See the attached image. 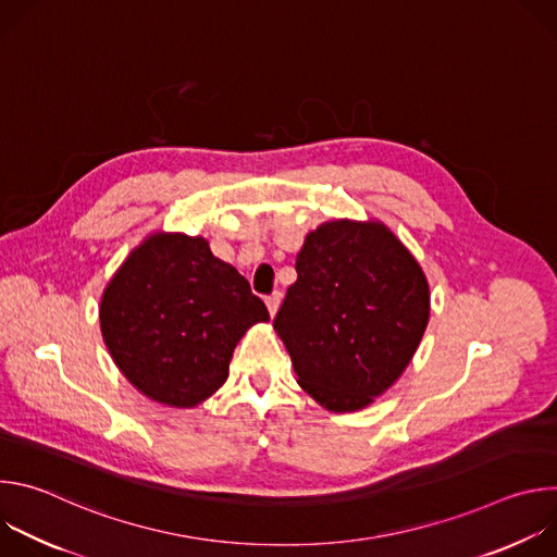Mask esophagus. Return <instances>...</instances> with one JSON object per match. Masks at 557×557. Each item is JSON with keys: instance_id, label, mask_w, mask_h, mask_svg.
Instances as JSON below:
<instances>
[{"instance_id": "34e87169", "label": "esophagus", "mask_w": 557, "mask_h": 557, "mask_svg": "<svg viewBox=\"0 0 557 557\" xmlns=\"http://www.w3.org/2000/svg\"><path fill=\"white\" fill-rule=\"evenodd\" d=\"M267 308H269V312H271V317L277 312V308H280V301H282V293L280 290H275V293H271L267 299Z\"/></svg>"}]
</instances>
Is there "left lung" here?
Listing matches in <instances>:
<instances>
[{"mask_svg":"<svg viewBox=\"0 0 557 557\" xmlns=\"http://www.w3.org/2000/svg\"><path fill=\"white\" fill-rule=\"evenodd\" d=\"M273 326L297 383L331 412L372 404L401 376L425 333L428 280L379 222H326L308 233Z\"/></svg>","mask_w":557,"mask_h":557,"instance_id":"left-lung-1","label":"left lung"}]
</instances>
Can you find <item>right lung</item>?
I'll list each match as a JSON object with an SVG mask.
<instances>
[{
    "label": "right lung",
    "instance_id": "1",
    "mask_svg": "<svg viewBox=\"0 0 557 557\" xmlns=\"http://www.w3.org/2000/svg\"><path fill=\"white\" fill-rule=\"evenodd\" d=\"M269 320L264 301L202 237L156 233L116 271L101 299V333L149 399L194 408L228 374L235 344Z\"/></svg>",
    "mask_w": 557,
    "mask_h": 557
}]
</instances>
